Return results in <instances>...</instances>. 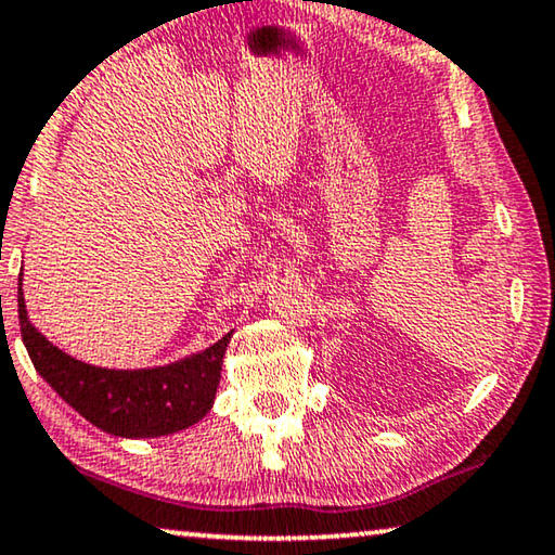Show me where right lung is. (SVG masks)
I'll return each mask as SVG.
<instances>
[{
    "label": "right lung",
    "instance_id": "obj_1",
    "mask_svg": "<svg viewBox=\"0 0 555 555\" xmlns=\"http://www.w3.org/2000/svg\"><path fill=\"white\" fill-rule=\"evenodd\" d=\"M24 347L47 385L101 431L124 439H156L198 424L216 402L220 370L230 343L223 339L183 360L146 370H106L66 354L31 325L16 289Z\"/></svg>",
    "mask_w": 555,
    "mask_h": 555
}]
</instances>
